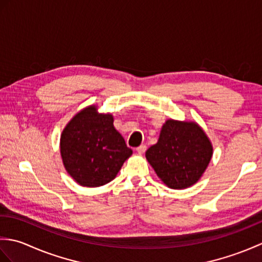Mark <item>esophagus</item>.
Instances as JSON below:
<instances>
[{"label": "esophagus", "mask_w": 262, "mask_h": 262, "mask_svg": "<svg viewBox=\"0 0 262 262\" xmlns=\"http://www.w3.org/2000/svg\"><path fill=\"white\" fill-rule=\"evenodd\" d=\"M136 151H137L138 154H144V153H145V151H146V145L138 146V147L136 148Z\"/></svg>", "instance_id": "esophagus-1"}]
</instances>
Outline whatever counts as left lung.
<instances>
[{
    "instance_id": "1",
    "label": "left lung",
    "mask_w": 262,
    "mask_h": 262,
    "mask_svg": "<svg viewBox=\"0 0 262 262\" xmlns=\"http://www.w3.org/2000/svg\"><path fill=\"white\" fill-rule=\"evenodd\" d=\"M213 146L203 128L194 121L168 119L157 144L145 157L164 185L185 189L194 185L207 168Z\"/></svg>"
}]
</instances>
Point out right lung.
Listing matches in <instances>:
<instances>
[{
	"label": "right lung",
	"mask_w": 262,
	"mask_h": 262,
	"mask_svg": "<svg viewBox=\"0 0 262 262\" xmlns=\"http://www.w3.org/2000/svg\"><path fill=\"white\" fill-rule=\"evenodd\" d=\"M132 154L114 127L113 115L99 114L96 105L77 113L60 135L63 164L83 187H100L114 180Z\"/></svg>",
	"instance_id": "right-lung-1"
}]
</instances>
